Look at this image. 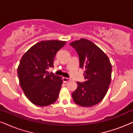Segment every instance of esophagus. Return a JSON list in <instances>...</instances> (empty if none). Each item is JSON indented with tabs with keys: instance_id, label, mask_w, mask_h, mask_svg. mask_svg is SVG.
Wrapping results in <instances>:
<instances>
[{
	"instance_id": "esophagus-1",
	"label": "esophagus",
	"mask_w": 133,
	"mask_h": 133,
	"mask_svg": "<svg viewBox=\"0 0 133 133\" xmlns=\"http://www.w3.org/2000/svg\"><path fill=\"white\" fill-rule=\"evenodd\" d=\"M62 80H63V82H64V83H66V82H68L71 81V79H70V78L65 77H63L62 78Z\"/></svg>"
}]
</instances>
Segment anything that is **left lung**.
Here are the masks:
<instances>
[{"label":"left lung","instance_id":"obj_1","mask_svg":"<svg viewBox=\"0 0 133 133\" xmlns=\"http://www.w3.org/2000/svg\"><path fill=\"white\" fill-rule=\"evenodd\" d=\"M79 57L80 68L85 69L84 82H77L72 93L74 102L80 106H94L106 95L111 80L112 66L105 52L91 41L81 39L70 43Z\"/></svg>","mask_w":133,"mask_h":133}]
</instances>
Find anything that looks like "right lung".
Instances as JSON below:
<instances>
[{
    "mask_svg": "<svg viewBox=\"0 0 133 133\" xmlns=\"http://www.w3.org/2000/svg\"><path fill=\"white\" fill-rule=\"evenodd\" d=\"M66 42L43 41L31 47L21 58L17 68L19 83L29 101L40 107L48 106L57 101L62 77L47 72L53 67L54 59Z\"/></svg>",
    "mask_w": 133,
    "mask_h": 133,
    "instance_id": "1",
    "label": "right lung"
}]
</instances>
